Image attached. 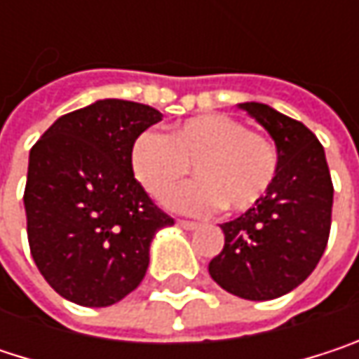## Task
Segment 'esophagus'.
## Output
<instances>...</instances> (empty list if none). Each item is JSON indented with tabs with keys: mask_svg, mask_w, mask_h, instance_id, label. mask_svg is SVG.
I'll use <instances>...</instances> for the list:
<instances>
[{
	"mask_svg": "<svg viewBox=\"0 0 359 359\" xmlns=\"http://www.w3.org/2000/svg\"><path fill=\"white\" fill-rule=\"evenodd\" d=\"M177 224L182 226V229H187V231H195L199 226L197 222H191V220H177Z\"/></svg>",
	"mask_w": 359,
	"mask_h": 359,
	"instance_id": "esophagus-1",
	"label": "esophagus"
}]
</instances>
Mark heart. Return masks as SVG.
Returning a JSON list of instances; mask_svg holds the SVG:
<instances>
[{
    "mask_svg": "<svg viewBox=\"0 0 359 359\" xmlns=\"http://www.w3.org/2000/svg\"><path fill=\"white\" fill-rule=\"evenodd\" d=\"M196 166L200 179L166 195V205L187 214H208L222 205L233 212L255 208L272 189L278 154L270 139L226 114L184 120L170 135L141 133L130 149V168L151 197Z\"/></svg>",
    "mask_w": 359,
    "mask_h": 359,
    "instance_id": "b5f03b06",
    "label": "heart"
}]
</instances>
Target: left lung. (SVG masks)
<instances>
[{
	"mask_svg": "<svg viewBox=\"0 0 359 359\" xmlns=\"http://www.w3.org/2000/svg\"><path fill=\"white\" fill-rule=\"evenodd\" d=\"M274 139L278 172L268 195L239 218L220 224L224 248L210 276L229 293L266 302L299 287L320 262L332 214V180L316 135L274 108L239 104Z\"/></svg>",
	"mask_w": 359,
	"mask_h": 359,
	"instance_id": "left-lung-1",
	"label": "left lung"
}]
</instances>
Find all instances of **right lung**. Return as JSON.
Segmentation results:
<instances>
[{
	"label": "right lung",
	"instance_id": "obj_1",
	"mask_svg": "<svg viewBox=\"0 0 359 359\" xmlns=\"http://www.w3.org/2000/svg\"><path fill=\"white\" fill-rule=\"evenodd\" d=\"M156 108L100 100L57 118L29 156L27 235L39 272L64 299L106 308L139 287L154 235L175 224L137 182L135 139Z\"/></svg>",
	"mask_w": 359,
	"mask_h": 359
}]
</instances>
